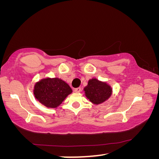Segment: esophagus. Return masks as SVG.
<instances>
[{"instance_id": "esophagus-1", "label": "esophagus", "mask_w": 159, "mask_h": 159, "mask_svg": "<svg viewBox=\"0 0 159 159\" xmlns=\"http://www.w3.org/2000/svg\"><path fill=\"white\" fill-rule=\"evenodd\" d=\"M80 91H81V88H75V89H74L75 93H79L80 92Z\"/></svg>"}]
</instances>
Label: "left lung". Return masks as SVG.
<instances>
[{
	"label": "left lung",
	"mask_w": 159,
	"mask_h": 159,
	"mask_svg": "<svg viewBox=\"0 0 159 159\" xmlns=\"http://www.w3.org/2000/svg\"><path fill=\"white\" fill-rule=\"evenodd\" d=\"M85 96L93 104H101L111 95L112 90L109 85L96 79H93L88 81V84L84 88Z\"/></svg>",
	"instance_id": "8db88e82"
}]
</instances>
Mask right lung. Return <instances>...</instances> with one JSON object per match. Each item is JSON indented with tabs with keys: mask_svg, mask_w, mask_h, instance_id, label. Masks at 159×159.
I'll use <instances>...</instances> for the list:
<instances>
[{
	"mask_svg": "<svg viewBox=\"0 0 159 159\" xmlns=\"http://www.w3.org/2000/svg\"><path fill=\"white\" fill-rule=\"evenodd\" d=\"M71 93L69 85L57 78L42 79L36 83L34 90L35 98L49 108H56Z\"/></svg>",
	"mask_w": 159,
	"mask_h": 159,
	"instance_id": "right-lung-1",
	"label": "right lung"
}]
</instances>
